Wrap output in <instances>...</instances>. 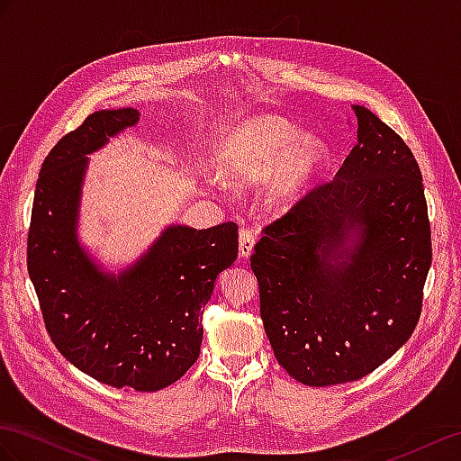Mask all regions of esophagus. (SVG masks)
<instances>
[{
  "label": "esophagus",
  "instance_id": "34e87169",
  "mask_svg": "<svg viewBox=\"0 0 461 461\" xmlns=\"http://www.w3.org/2000/svg\"><path fill=\"white\" fill-rule=\"evenodd\" d=\"M253 247H255V233L251 230H241L240 231V255L243 258H247L253 253Z\"/></svg>",
  "mask_w": 461,
  "mask_h": 461
}]
</instances>
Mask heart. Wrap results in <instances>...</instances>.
<instances>
[{"instance_id": "b5f03b06", "label": "heart", "mask_w": 461, "mask_h": 461, "mask_svg": "<svg viewBox=\"0 0 461 461\" xmlns=\"http://www.w3.org/2000/svg\"><path fill=\"white\" fill-rule=\"evenodd\" d=\"M288 118L258 113L235 122L216 149L220 176L233 186H249L263 179V198L270 208H285L296 200L329 158L325 140Z\"/></svg>"}]
</instances>
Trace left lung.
<instances>
[{"label": "left lung", "mask_w": 461, "mask_h": 461, "mask_svg": "<svg viewBox=\"0 0 461 461\" xmlns=\"http://www.w3.org/2000/svg\"><path fill=\"white\" fill-rule=\"evenodd\" d=\"M357 146L333 181L265 228L251 268L265 333L294 380H360L403 347L432 263L422 175L392 128L360 104Z\"/></svg>", "instance_id": "1"}]
</instances>
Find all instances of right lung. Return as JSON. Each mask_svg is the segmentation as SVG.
<instances>
[{
  "label": "right lung",
  "instance_id": "right-lung-1",
  "mask_svg": "<svg viewBox=\"0 0 461 461\" xmlns=\"http://www.w3.org/2000/svg\"><path fill=\"white\" fill-rule=\"evenodd\" d=\"M136 109L97 111L46 156L34 191L27 268L46 331L76 368L113 387L158 392L191 368L203 343V310L238 257L233 221L208 230L167 226L121 273L79 243L89 153L138 124Z\"/></svg>",
  "mask_w": 461,
  "mask_h": 461
}]
</instances>
